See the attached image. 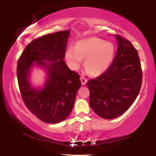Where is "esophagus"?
<instances>
[{
	"label": "esophagus",
	"instance_id": "34e87169",
	"mask_svg": "<svg viewBox=\"0 0 156 156\" xmlns=\"http://www.w3.org/2000/svg\"><path fill=\"white\" fill-rule=\"evenodd\" d=\"M80 81H81V83L83 84V85H85L87 82V80L86 78H84V77H81L80 78Z\"/></svg>",
	"mask_w": 156,
	"mask_h": 156
}]
</instances>
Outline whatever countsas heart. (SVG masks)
I'll return each instance as SVG.
<instances>
[{"mask_svg":"<svg viewBox=\"0 0 156 156\" xmlns=\"http://www.w3.org/2000/svg\"><path fill=\"white\" fill-rule=\"evenodd\" d=\"M115 52L113 43L92 37L78 41L75 48L69 47L65 52V59L69 67L76 69L80 65L83 58H85V69L90 74L97 76L106 71L112 64Z\"/></svg>","mask_w":156,"mask_h":156,"instance_id":"obj_1","label":"heart"}]
</instances>
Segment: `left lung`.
<instances>
[{
  "label": "left lung",
  "instance_id": "8db88e82",
  "mask_svg": "<svg viewBox=\"0 0 156 156\" xmlns=\"http://www.w3.org/2000/svg\"><path fill=\"white\" fill-rule=\"evenodd\" d=\"M117 53L111 65L87 83L89 105L100 118L113 119L123 114L140 91L142 72L138 53L129 41L115 34Z\"/></svg>",
  "mask_w": 156,
  "mask_h": 156
}]
</instances>
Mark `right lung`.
I'll use <instances>...</instances> for the list:
<instances>
[{
    "label": "right lung",
    "instance_id": "obj_1",
    "mask_svg": "<svg viewBox=\"0 0 156 156\" xmlns=\"http://www.w3.org/2000/svg\"><path fill=\"white\" fill-rule=\"evenodd\" d=\"M69 33L58 31L34 39L25 47L17 62L18 83L23 102L34 115L47 123L56 124L67 118L81 87L80 76L70 70L63 60ZM34 62L45 67L48 73L44 88L41 90L33 88L28 80Z\"/></svg>",
    "mask_w": 156,
    "mask_h": 156
}]
</instances>
